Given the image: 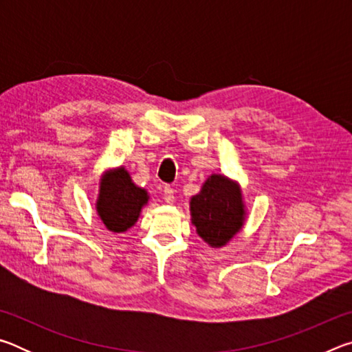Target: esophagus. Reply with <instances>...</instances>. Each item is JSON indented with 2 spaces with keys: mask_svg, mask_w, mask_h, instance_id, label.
Returning a JSON list of instances; mask_svg holds the SVG:
<instances>
[{
  "mask_svg": "<svg viewBox=\"0 0 352 352\" xmlns=\"http://www.w3.org/2000/svg\"><path fill=\"white\" fill-rule=\"evenodd\" d=\"M163 197H164L166 204H169V205L174 204V189H172L170 186H164Z\"/></svg>",
  "mask_w": 352,
  "mask_h": 352,
  "instance_id": "obj_1",
  "label": "esophagus"
}]
</instances>
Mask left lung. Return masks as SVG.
Listing matches in <instances>:
<instances>
[{"mask_svg": "<svg viewBox=\"0 0 352 352\" xmlns=\"http://www.w3.org/2000/svg\"><path fill=\"white\" fill-rule=\"evenodd\" d=\"M190 222L212 248H222L242 230L247 211L241 184L223 174H211L189 201Z\"/></svg>", "mask_w": 352, "mask_h": 352, "instance_id": "8db88e82", "label": "left lung"}]
</instances>
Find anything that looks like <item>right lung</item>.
Here are the masks:
<instances>
[{"instance_id": "add662e5", "label": "right lung", "mask_w": 352, "mask_h": 352, "mask_svg": "<svg viewBox=\"0 0 352 352\" xmlns=\"http://www.w3.org/2000/svg\"><path fill=\"white\" fill-rule=\"evenodd\" d=\"M148 199L147 190L136 186L129 170L118 166L100 175L96 212L111 233H126L140 219Z\"/></svg>"}]
</instances>
